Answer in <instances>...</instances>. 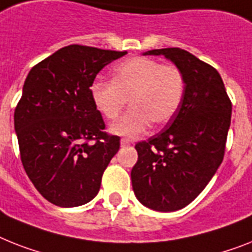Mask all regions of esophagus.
I'll use <instances>...</instances> for the list:
<instances>
[{"mask_svg":"<svg viewBox=\"0 0 252 252\" xmlns=\"http://www.w3.org/2000/svg\"><path fill=\"white\" fill-rule=\"evenodd\" d=\"M131 141L127 140V139H121V147L125 148V147H130Z\"/></svg>","mask_w":252,"mask_h":252,"instance_id":"obj_1","label":"esophagus"}]
</instances>
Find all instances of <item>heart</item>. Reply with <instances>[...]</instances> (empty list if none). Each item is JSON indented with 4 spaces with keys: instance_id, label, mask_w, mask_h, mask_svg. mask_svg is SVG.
I'll return each instance as SVG.
<instances>
[{
    "instance_id": "b5f03b06",
    "label": "heart",
    "mask_w": 252,
    "mask_h": 252,
    "mask_svg": "<svg viewBox=\"0 0 252 252\" xmlns=\"http://www.w3.org/2000/svg\"><path fill=\"white\" fill-rule=\"evenodd\" d=\"M186 80L178 66L151 58H131L118 64L112 82H96L91 99L99 113L116 120L130 99L131 109L111 126V132L135 139L151 128L152 122L163 126L171 121L182 105Z\"/></svg>"
}]
</instances>
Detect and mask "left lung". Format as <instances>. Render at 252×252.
I'll return each mask as SVG.
<instances>
[{
  "mask_svg": "<svg viewBox=\"0 0 252 252\" xmlns=\"http://www.w3.org/2000/svg\"><path fill=\"white\" fill-rule=\"evenodd\" d=\"M182 70V105L165 128L135 145L138 162L131 170L136 198L148 209L170 213L192 202L223 162L232 103L219 72L179 49L151 50Z\"/></svg>",
  "mask_w": 252,
  "mask_h": 252,
  "instance_id": "obj_1",
  "label": "left lung"
}]
</instances>
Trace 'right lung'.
<instances>
[{
  "mask_svg": "<svg viewBox=\"0 0 252 252\" xmlns=\"http://www.w3.org/2000/svg\"><path fill=\"white\" fill-rule=\"evenodd\" d=\"M126 54L69 45L27 76L14 113L20 158L33 186L54 205L90 202L120 149V138L103 131L90 87L104 66Z\"/></svg>",
  "mask_w": 252,
  "mask_h": 252,
  "instance_id": "add662e5",
  "label": "right lung"
}]
</instances>
